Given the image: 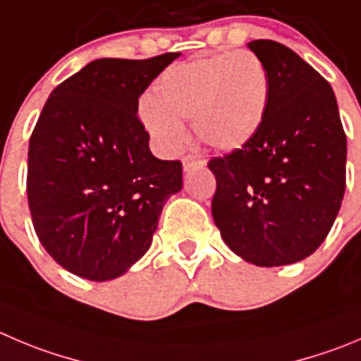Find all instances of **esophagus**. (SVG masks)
<instances>
[{"instance_id":"obj_1","label":"esophagus","mask_w":361,"mask_h":361,"mask_svg":"<svg viewBox=\"0 0 361 361\" xmlns=\"http://www.w3.org/2000/svg\"><path fill=\"white\" fill-rule=\"evenodd\" d=\"M205 166V161L200 159V157L188 156L183 159V168L184 171H193V170H202Z\"/></svg>"}]
</instances>
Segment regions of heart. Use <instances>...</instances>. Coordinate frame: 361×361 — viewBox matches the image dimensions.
<instances>
[{"label":"heart","mask_w":361,"mask_h":361,"mask_svg":"<svg viewBox=\"0 0 361 361\" xmlns=\"http://www.w3.org/2000/svg\"><path fill=\"white\" fill-rule=\"evenodd\" d=\"M156 99L140 106L145 131L159 152H178L186 143L184 123L214 150H235L252 142L269 106V75L252 51L221 53L168 67L159 75Z\"/></svg>","instance_id":"obj_1"}]
</instances>
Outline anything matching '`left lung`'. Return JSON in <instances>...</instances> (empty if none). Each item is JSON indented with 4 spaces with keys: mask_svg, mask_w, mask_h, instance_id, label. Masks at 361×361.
<instances>
[{
    "mask_svg": "<svg viewBox=\"0 0 361 361\" xmlns=\"http://www.w3.org/2000/svg\"><path fill=\"white\" fill-rule=\"evenodd\" d=\"M248 47L269 75V106L252 142L209 161L212 218L243 260L287 266L312 255L335 223L348 142L333 88L315 68L273 40Z\"/></svg>",
    "mask_w": 361,
    "mask_h": 361,
    "instance_id": "left-lung-1",
    "label": "left lung"
}]
</instances>
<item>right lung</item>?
<instances>
[{"mask_svg": "<svg viewBox=\"0 0 361 361\" xmlns=\"http://www.w3.org/2000/svg\"><path fill=\"white\" fill-rule=\"evenodd\" d=\"M180 53L99 58L51 92L28 150L37 238L63 269L122 276L152 245L161 211L183 190V164L152 156L138 99Z\"/></svg>", "mask_w": 361, "mask_h": 361, "instance_id": "right-lung-1", "label": "right lung"}]
</instances>
